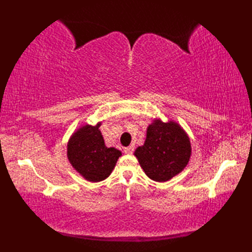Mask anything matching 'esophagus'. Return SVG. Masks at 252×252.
Listing matches in <instances>:
<instances>
[{"label": "esophagus", "instance_id": "esophagus-1", "mask_svg": "<svg viewBox=\"0 0 252 252\" xmlns=\"http://www.w3.org/2000/svg\"><path fill=\"white\" fill-rule=\"evenodd\" d=\"M123 152H125V154L131 155L133 152H134V147H133V146H127V147H125V148H123Z\"/></svg>", "mask_w": 252, "mask_h": 252}]
</instances>
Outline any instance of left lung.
Listing matches in <instances>:
<instances>
[{
	"label": "left lung",
	"mask_w": 252,
	"mask_h": 252,
	"mask_svg": "<svg viewBox=\"0 0 252 252\" xmlns=\"http://www.w3.org/2000/svg\"><path fill=\"white\" fill-rule=\"evenodd\" d=\"M190 153L189 138L178 123L155 120L134 155L149 179L165 182L186 167Z\"/></svg>",
	"instance_id": "obj_1"
}]
</instances>
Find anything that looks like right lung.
I'll return each instance as SVG.
<instances>
[{"mask_svg":"<svg viewBox=\"0 0 252 252\" xmlns=\"http://www.w3.org/2000/svg\"><path fill=\"white\" fill-rule=\"evenodd\" d=\"M97 126H84L71 136L67 145V156L72 167L90 182L108 178L121 152L106 147Z\"/></svg>","mask_w":252,"mask_h":252,"instance_id":"right-lung-1","label":"right lung"}]
</instances>
